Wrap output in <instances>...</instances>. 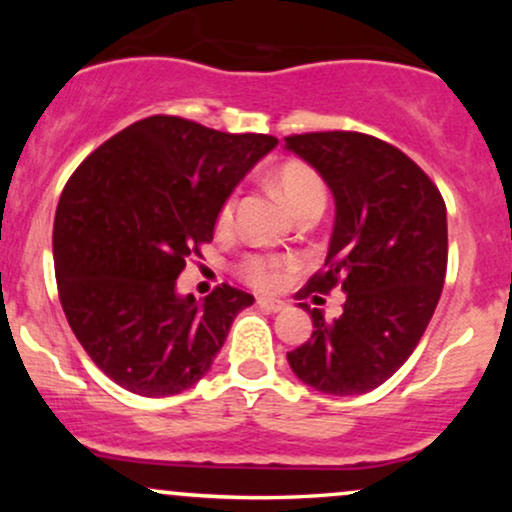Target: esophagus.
<instances>
[{"instance_id": "34e87169", "label": "esophagus", "mask_w": 512, "mask_h": 512, "mask_svg": "<svg viewBox=\"0 0 512 512\" xmlns=\"http://www.w3.org/2000/svg\"><path fill=\"white\" fill-rule=\"evenodd\" d=\"M257 305L267 313H279V310L286 308V303L279 301V298H257Z\"/></svg>"}]
</instances>
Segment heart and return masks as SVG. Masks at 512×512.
<instances>
[{
	"mask_svg": "<svg viewBox=\"0 0 512 512\" xmlns=\"http://www.w3.org/2000/svg\"><path fill=\"white\" fill-rule=\"evenodd\" d=\"M274 187L293 214L313 207V204H325V182H322V178L313 168L305 166L301 161H289L276 170ZM233 207H236L233 199H226L221 204L219 216H216V226L221 231H226L233 223ZM286 269H291L289 257L252 255L243 262V276L252 286H260V289H274L284 279Z\"/></svg>",
	"mask_w": 512,
	"mask_h": 512,
	"instance_id": "b5f03b06",
	"label": "heart"
}]
</instances>
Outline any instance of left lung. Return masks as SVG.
Returning <instances> with one entry per match:
<instances>
[{
  "label": "left lung",
  "mask_w": 512,
  "mask_h": 512,
  "mask_svg": "<svg viewBox=\"0 0 512 512\" xmlns=\"http://www.w3.org/2000/svg\"><path fill=\"white\" fill-rule=\"evenodd\" d=\"M334 197L325 272L301 291L342 286L344 313L327 322L301 303L313 334L286 354L298 380L334 397L383 385L424 337L448 267V211L431 178L380 139L310 132L284 139Z\"/></svg>",
  "instance_id": "left-lung-1"
}]
</instances>
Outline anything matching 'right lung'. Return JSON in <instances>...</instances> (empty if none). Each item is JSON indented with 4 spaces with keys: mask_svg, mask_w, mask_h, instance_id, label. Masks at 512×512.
<instances>
[{
    "mask_svg": "<svg viewBox=\"0 0 512 512\" xmlns=\"http://www.w3.org/2000/svg\"><path fill=\"white\" fill-rule=\"evenodd\" d=\"M276 144L154 115L98 146L64 185L52 231L60 301L86 354L120 387L168 397L199 383L255 303L228 284L197 301L175 281Z\"/></svg>",
    "mask_w": 512,
    "mask_h": 512,
    "instance_id": "right-lung-1",
    "label": "right lung"
}]
</instances>
